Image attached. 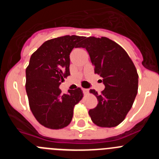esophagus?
Listing matches in <instances>:
<instances>
[{
  "mask_svg": "<svg viewBox=\"0 0 159 159\" xmlns=\"http://www.w3.org/2000/svg\"><path fill=\"white\" fill-rule=\"evenodd\" d=\"M82 91L84 92V95H87L88 93V89H85V88H82Z\"/></svg>",
  "mask_w": 159,
  "mask_h": 159,
  "instance_id": "1",
  "label": "esophagus"
}]
</instances>
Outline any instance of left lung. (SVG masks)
<instances>
[{"instance_id": "1", "label": "left lung", "mask_w": 159, "mask_h": 159, "mask_svg": "<svg viewBox=\"0 0 159 159\" xmlns=\"http://www.w3.org/2000/svg\"><path fill=\"white\" fill-rule=\"evenodd\" d=\"M95 73L102 78L105 89L100 94L90 90L98 104L89 111L92 122L100 127H114L124 120L132 107L139 88V75L127 52L107 37L90 36L83 42Z\"/></svg>"}]
</instances>
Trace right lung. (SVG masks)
Here are the masks:
<instances>
[{
    "mask_svg": "<svg viewBox=\"0 0 159 159\" xmlns=\"http://www.w3.org/2000/svg\"><path fill=\"white\" fill-rule=\"evenodd\" d=\"M84 38L73 35L48 40L31 56L25 83L29 107L36 120L47 128L58 130L69 125L74 107L82 99L81 88L67 95L59 86L70 75L71 50L80 48Z\"/></svg>",
    "mask_w": 159,
    "mask_h": 159,
    "instance_id": "1",
    "label": "right lung"
}]
</instances>
